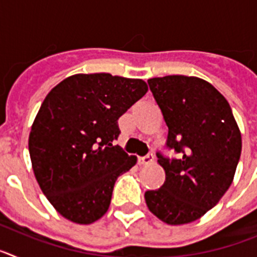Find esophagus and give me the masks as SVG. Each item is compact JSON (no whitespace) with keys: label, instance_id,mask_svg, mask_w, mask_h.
<instances>
[{"label":"esophagus","instance_id":"obj_1","mask_svg":"<svg viewBox=\"0 0 257 257\" xmlns=\"http://www.w3.org/2000/svg\"><path fill=\"white\" fill-rule=\"evenodd\" d=\"M153 162H154V157H153V154H152V153H149V154H147V156L142 157V158L139 160V163H140V165H143V166L152 165Z\"/></svg>","mask_w":257,"mask_h":257}]
</instances>
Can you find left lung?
Masks as SVG:
<instances>
[{
  "mask_svg": "<svg viewBox=\"0 0 257 257\" xmlns=\"http://www.w3.org/2000/svg\"><path fill=\"white\" fill-rule=\"evenodd\" d=\"M169 127L167 148L178 158L157 153L166 180L145 192L149 211L169 225L196 221L219 203L234 179L242 136L226 99L198 77L148 79Z\"/></svg>",
  "mask_w": 257,
  "mask_h": 257,
  "instance_id": "obj_1",
  "label": "left lung"
}]
</instances>
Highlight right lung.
<instances>
[{
    "instance_id": "add662e5",
    "label": "right lung",
    "mask_w": 257,
    "mask_h": 257,
    "mask_svg": "<svg viewBox=\"0 0 257 257\" xmlns=\"http://www.w3.org/2000/svg\"><path fill=\"white\" fill-rule=\"evenodd\" d=\"M148 91L139 78L74 74L45 97L29 134L36 180L61 216L87 225L108 211L114 183L136 165L121 147L118 118Z\"/></svg>"
}]
</instances>
